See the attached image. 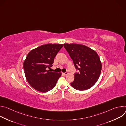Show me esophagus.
Returning a JSON list of instances; mask_svg holds the SVG:
<instances>
[{
	"mask_svg": "<svg viewBox=\"0 0 126 126\" xmlns=\"http://www.w3.org/2000/svg\"><path fill=\"white\" fill-rule=\"evenodd\" d=\"M63 75H64L66 76V75H67L68 74V72H65V73H63Z\"/></svg>",
	"mask_w": 126,
	"mask_h": 126,
	"instance_id": "obj_1",
	"label": "esophagus"
}]
</instances>
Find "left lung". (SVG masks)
<instances>
[{
  "label": "left lung",
  "mask_w": 126,
  "mask_h": 126,
  "mask_svg": "<svg viewBox=\"0 0 126 126\" xmlns=\"http://www.w3.org/2000/svg\"><path fill=\"white\" fill-rule=\"evenodd\" d=\"M64 48L73 60L78 72L74 74V80L71 83L74 89L86 90L98 81L102 64L97 53L88 47L77 44H64Z\"/></svg>",
  "instance_id": "1"
}]
</instances>
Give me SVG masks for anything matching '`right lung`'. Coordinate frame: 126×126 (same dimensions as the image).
Instances as JSON below:
<instances>
[{
  "mask_svg": "<svg viewBox=\"0 0 126 126\" xmlns=\"http://www.w3.org/2000/svg\"><path fill=\"white\" fill-rule=\"evenodd\" d=\"M63 44H47L40 46L29 52L23 63L26 78L34 89L46 92L54 88L61 76V73L49 71L54 58Z\"/></svg>",
  "mask_w": 126,
  "mask_h": 126,
  "instance_id": "obj_1",
  "label": "right lung"
}]
</instances>
